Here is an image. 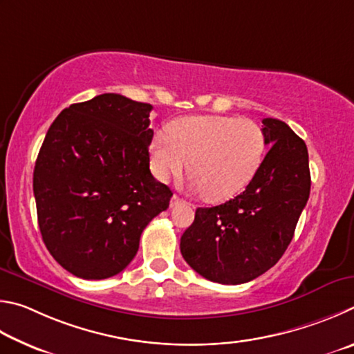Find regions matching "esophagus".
Instances as JSON below:
<instances>
[{"mask_svg": "<svg viewBox=\"0 0 354 354\" xmlns=\"http://www.w3.org/2000/svg\"><path fill=\"white\" fill-rule=\"evenodd\" d=\"M182 201H180V197H178L177 194H174L172 197H171V208L172 207H176V205H178V203H180Z\"/></svg>", "mask_w": 354, "mask_h": 354, "instance_id": "esophagus-1", "label": "esophagus"}]
</instances>
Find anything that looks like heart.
Listing matches in <instances>:
<instances>
[{
	"label": "heart",
	"mask_w": 354,
	"mask_h": 354,
	"mask_svg": "<svg viewBox=\"0 0 354 354\" xmlns=\"http://www.w3.org/2000/svg\"><path fill=\"white\" fill-rule=\"evenodd\" d=\"M264 149V133L257 122L203 115L182 118L171 124L167 133H155L149 157L161 182L180 176L188 165L191 187L218 202L236 196L250 183Z\"/></svg>",
	"instance_id": "b5f03b06"
}]
</instances>
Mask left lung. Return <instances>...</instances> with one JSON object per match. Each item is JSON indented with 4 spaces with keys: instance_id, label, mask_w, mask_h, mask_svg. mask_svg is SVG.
Wrapping results in <instances>:
<instances>
[{
    "instance_id": "1",
    "label": "left lung",
    "mask_w": 354,
    "mask_h": 354,
    "mask_svg": "<svg viewBox=\"0 0 354 354\" xmlns=\"http://www.w3.org/2000/svg\"><path fill=\"white\" fill-rule=\"evenodd\" d=\"M263 124L269 152L247 188L222 205L197 208L182 234L185 261L209 281L243 284L275 266L309 199L305 141L275 118Z\"/></svg>"
}]
</instances>
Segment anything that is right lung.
<instances>
[{
	"label": "right lung",
	"mask_w": 354,
	"mask_h": 354,
	"mask_svg": "<svg viewBox=\"0 0 354 354\" xmlns=\"http://www.w3.org/2000/svg\"><path fill=\"white\" fill-rule=\"evenodd\" d=\"M152 105L116 93L55 118L34 169L40 233L62 268L84 280L120 274L172 191L149 169Z\"/></svg>",
	"instance_id": "1"
}]
</instances>
